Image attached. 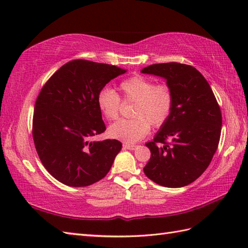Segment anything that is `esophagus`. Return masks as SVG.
Listing matches in <instances>:
<instances>
[{"instance_id":"esophagus-1","label":"esophagus","mask_w":248,"mask_h":248,"mask_svg":"<svg viewBox=\"0 0 248 248\" xmlns=\"http://www.w3.org/2000/svg\"><path fill=\"white\" fill-rule=\"evenodd\" d=\"M136 145H132V144H128V143H124V149H129V150H134L136 148Z\"/></svg>"}]
</instances>
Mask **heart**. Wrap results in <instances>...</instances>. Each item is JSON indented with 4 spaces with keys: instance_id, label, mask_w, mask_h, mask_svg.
I'll return each mask as SVG.
<instances>
[{
    "instance_id": "1",
    "label": "heart",
    "mask_w": 248,
    "mask_h": 248,
    "mask_svg": "<svg viewBox=\"0 0 248 248\" xmlns=\"http://www.w3.org/2000/svg\"><path fill=\"white\" fill-rule=\"evenodd\" d=\"M119 89L125 101H134L132 119H120L108 128L112 139L124 143H136L148 134L150 124L161 127L166 123L172 109L173 97L165 84L155 83L143 76H133L120 83ZM120 98L113 89L105 87L97 97L98 108L105 118L114 120L120 110Z\"/></svg>"
}]
</instances>
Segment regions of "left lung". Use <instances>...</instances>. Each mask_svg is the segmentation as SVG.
Returning a JSON list of instances; mask_svg holds the SVG:
<instances>
[{"instance_id":"8db88e82","label":"left lung","mask_w":248,"mask_h":248,"mask_svg":"<svg viewBox=\"0 0 248 248\" xmlns=\"http://www.w3.org/2000/svg\"><path fill=\"white\" fill-rule=\"evenodd\" d=\"M140 72L165 78L173 97L170 117L146 144L151 156L144 172L159 186H186L202 175L217 149L222 130L218 103L207 80L192 66L165 62Z\"/></svg>"}]
</instances>
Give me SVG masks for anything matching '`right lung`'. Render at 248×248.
<instances>
[{"label":"right lung","mask_w":248,"mask_h":248,"mask_svg":"<svg viewBox=\"0 0 248 248\" xmlns=\"http://www.w3.org/2000/svg\"><path fill=\"white\" fill-rule=\"evenodd\" d=\"M127 72L119 67L75 60L62 66L39 93L33 117V139L39 159L56 180L87 186L107 176L123 144L93 141L105 131L97 105L99 92Z\"/></svg>","instance_id":"right-lung-1"}]
</instances>
